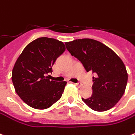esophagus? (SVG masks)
<instances>
[{
    "label": "esophagus",
    "instance_id": "esophagus-1",
    "mask_svg": "<svg viewBox=\"0 0 135 135\" xmlns=\"http://www.w3.org/2000/svg\"><path fill=\"white\" fill-rule=\"evenodd\" d=\"M74 84H75V85H77V87H81V86L83 85L81 84V83H74Z\"/></svg>",
    "mask_w": 135,
    "mask_h": 135
}]
</instances>
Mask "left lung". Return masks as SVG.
<instances>
[{
    "label": "left lung",
    "mask_w": 135,
    "mask_h": 135,
    "mask_svg": "<svg viewBox=\"0 0 135 135\" xmlns=\"http://www.w3.org/2000/svg\"><path fill=\"white\" fill-rule=\"evenodd\" d=\"M67 50L80 61L86 71H92L93 94L82 100L92 110L106 111L114 107L124 94L128 80L123 61L111 49L90 38L65 43Z\"/></svg>",
    "instance_id": "1"
}]
</instances>
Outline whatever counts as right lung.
<instances>
[{
    "label": "right lung",
    "instance_id": "right-lung-1",
    "mask_svg": "<svg viewBox=\"0 0 135 135\" xmlns=\"http://www.w3.org/2000/svg\"><path fill=\"white\" fill-rule=\"evenodd\" d=\"M64 44L55 38L41 37L28 44L12 70L15 91L30 107L43 110L61 99L66 82L50 81L56 59L65 51Z\"/></svg>",
    "mask_w": 135,
    "mask_h": 135
}]
</instances>
